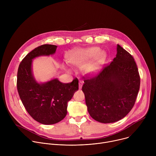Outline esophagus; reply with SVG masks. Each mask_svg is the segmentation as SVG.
Listing matches in <instances>:
<instances>
[{"mask_svg":"<svg viewBox=\"0 0 156 156\" xmlns=\"http://www.w3.org/2000/svg\"><path fill=\"white\" fill-rule=\"evenodd\" d=\"M82 86H83V81H79V89H81Z\"/></svg>","mask_w":156,"mask_h":156,"instance_id":"1","label":"esophagus"}]
</instances>
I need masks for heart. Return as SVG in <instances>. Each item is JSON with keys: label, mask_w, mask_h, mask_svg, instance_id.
<instances>
[{"label": "heart", "mask_w": 156, "mask_h": 156, "mask_svg": "<svg viewBox=\"0 0 156 156\" xmlns=\"http://www.w3.org/2000/svg\"><path fill=\"white\" fill-rule=\"evenodd\" d=\"M99 50L96 47L75 49L69 54L68 61L75 66L83 65L82 69L86 75H94L101 69L107 58L106 52Z\"/></svg>", "instance_id": "obj_1"}]
</instances>
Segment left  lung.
<instances>
[{"mask_svg":"<svg viewBox=\"0 0 156 156\" xmlns=\"http://www.w3.org/2000/svg\"><path fill=\"white\" fill-rule=\"evenodd\" d=\"M82 91L90 116L109 123L124 118L134 105L140 77L133 56L117 44L113 61L96 76L84 78Z\"/></svg>","mask_w":156,"mask_h":156,"instance_id":"1","label":"left lung"}]
</instances>
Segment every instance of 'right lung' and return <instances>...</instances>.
Returning a JSON list of instances; mask_svg holds the SVG:
<instances>
[{
	"mask_svg": "<svg viewBox=\"0 0 156 156\" xmlns=\"http://www.w3.org/2000/svg\"><path fill=\"white\" fill-rule=\"evenodd\" d=\"M57 46L51 44L40 46L21 62L17 73V90L28 113L36 121L44 125L57 123L67 114V104L78 90V80L63 83L57 78L38 83L32 70L33 60L55 53Z\"/></svg>",
	"mask_w": 156,
	"mask_h": 156,
	"instance_id": "right-lung-1",
	"label": "right lung"
}]
</instances>
